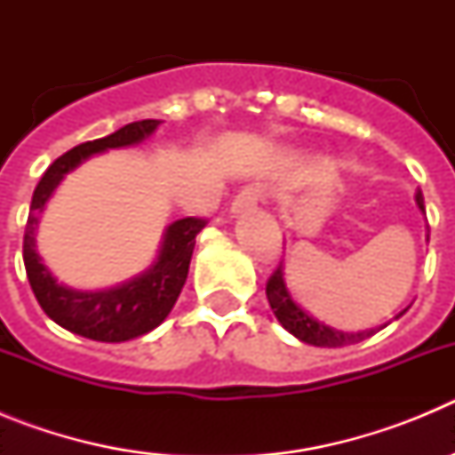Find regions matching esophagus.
<instances>
[{
  "label": "esophagus",
  "instance_id": "esophagus-1",
  "mask_svg": "<svg viewBox=\"0 0 455 455\" xmlns=\"http://www.w3.org/2000/svg\"><path fill=\"white\" fill-rule=\"evenodd\" d=\"M259 198H262V188H259V187H246L243 191L239 193V196H236L235 200H232V214H235V216L246 214V212H251V209L257 207Z\"/></svg>",
  "mask_w": 455,
  "mask_h": 455
}]
</instances>
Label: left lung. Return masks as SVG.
I'll return each instance as SVG.
<instances>
[{
  "label": "left lung",
  "instance_id": "8db88e82",
  "mask_svg": "<svg viewBox=\"0 0 455 455\" xmlns=\"http://www.w3.org/2000/svg\"><path fill=\"white\" fill-rule=\"evenodd\" d=\"M415 203L419 207L421 214H426V207H424V196L421 191H417L415 196ZM428 236V235H426ZM283 262L280 267L273 271V275L268 277L267 283V299L268 305H271L273 315L275 319L280 321L284 331L291 332L296 339L305 341V344H312V347H325V348H337V347H348V344H357V341L367 339V337L376 335L380 328L385 325H376V328H369V331H357V332H348V331H337L332 325H325L323 321L315 319V316L305 312L296 300H293L291 291H289L287 283H284V271H283ZM408 312V307L401 309L399 315L394 316V319H399Z\"/></svg>",
  "mask_w": 455,
  "mask_h": 455
}]
</instances>
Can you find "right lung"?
<instances>
[{"label": "right lung", "instance_id": "right-lung-1", "mask_svg": "<svg viewBox=\"0 0 455 455\" xmlns=\"http://www.w3.org/2000/svg\"><path fill=\"white\" fill-rule=\"evenodd\" d=\"M162 120H136L114 134L88 140L61 155L40 178L31 198L29 219L24 230V268L36 300L54 323L95 341H127L155 331L171 315L188 275L196 236L204 228L203 219L172 220L164 232L156 259L139 275L107 289H75L59 283L36 251V230L47 200L68 172L82 166L92 155L118 148L139 146L150 139Z\"/></svg>", "mask_w": 455, "mask_h": 455}]
</instances>
